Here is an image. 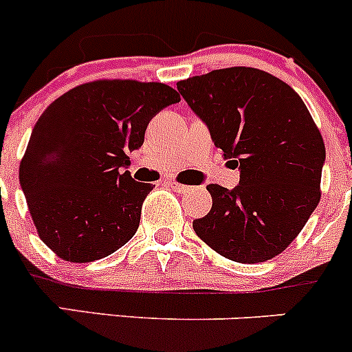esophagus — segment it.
Listing matches in <instances>:
<instances>
[{
    "instance_id": "1",
    "label": "esophagus",
    "mask_w": 352,
    "mask_h": 352,
    "mask_svg": "<svg viewBox=\"0 0 352 352\" xmlns=\"http://www.w3.org/2000/svg\"><path fill=\"white\" fill-rule=\"evenodd\" d=\"M168 186L172 187V189L175 190V192H179V194H186V192H190V190H192V187H190V186H186V184L168 182Z\"/></svg>"
}]
</instances>
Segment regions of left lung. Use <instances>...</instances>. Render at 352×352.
Returning <instances> with one entry per match:
<instances>
[{"label": "left lung", "mask_w": 352, "mask_h": 352, "mask_svg": "<svg viewBox=\"0 0 352 352\" xmlns=\"http://www.w3.org/2000/svg\"><path fill=\"white\" fill-rule=\"evenodd\" d=\"M177 88L240 170L235 189L209 184L212 208L194 219V232L230 261L276 257L320 201L325 144L307 105L285 81L245 66L187 78Z\"/></svg>", "instance_id": "8db88e82"}]
</instances>
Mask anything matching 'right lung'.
Segmentation results:
<instances>
[{"instance_id":"right-lung-1","label":"right lung","mask_w":352,"mask_h":352,"mask_svg":"<svg viewBox=\"0 0 352 352\" xmlns=\"http://www.w3.org/2000/svg\"><path fill=\"white\" fill-rule=\"evenodd\" d=\"M177 102L168 85L98 80L66 91L38 117L20 186L38 236L58 257L94 262L133 239L153 186L120 168L150 120Z\"/></svg>"}]
</instances>
